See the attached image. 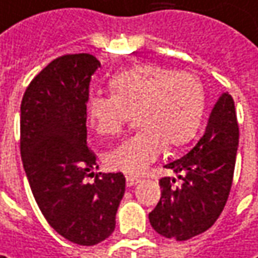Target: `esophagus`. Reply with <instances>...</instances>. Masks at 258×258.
I'll list each match as a JSON object with an SVG mask.
<instances>
[{"instance_id":"obj_1","label":"esophagus","mask_w":258,"mask_h":258,"mask_svg":"<svg viewBox=\"0 0 258 258\" xmlns=\"http://www.w3.org/2000/svg\"><path fill=\"white\" fill-rule=\"evenodd\" d=\"M127 185L128 187H133V185H136V184H139L140 182V179L139 178H136V176H127Z\"/></svg>"}]
</instances>
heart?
<instances>
[{
	"label": "heart",
	"mask_w": 258,
	"mask_h": 258,
	"mask_svg": "<svg viewBox=\"0 0 258 258\" xmlns=\"http://www.w3.org/2000/svg\"><path fill=\"white\" fill-rule=\"evenodd\" d=\"M112 95L93 93L87 114L100 136H115L136 114L139 130L106 155V165L125 174H142L158 159L163 146L189 142L205 114V90L189 71L139 66L111 80Z\"/></svg>",
	"instance_id": "b5f03b06"
}]
</instances>
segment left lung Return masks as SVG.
<instances>
[{
  "mask_svg": "<svg viewBox=\"0 0 258 258\" xmlns=\"http://www.w3.org/2000/svg\"><path fill=\"white\" fill-rule=\"evenodd\" d=\"M238 142L234 99L223 93L199 143L181 159L165 165L176 178H160V200L149 213L158 234L187 241L218 220L232 187Z\"/></svg>",
  "mask_w": 258,
  "mask_h": 258,
  "instance_id": "8db88e82",
  "label": "left lung"
}]
</instances>
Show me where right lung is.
<instances>
[{"label": "right lung", "instance_id": "obj_1", "mask_svg": "<svg viewBox=\"0 0 258 258\" xmlns=\"http://www.w3.org/2000/svg\"><path fill=\"white\" fill-rule=\"evenodd\" d=\"M99 67L90 53L61 55L30 82L20 106V153L33 197L53 229L79 245H96L114 232L125 191L121 172H92L98 165L86 118Z\"/></svg>", "mask_w": 258, "mask_h": 258}]
</instances>
